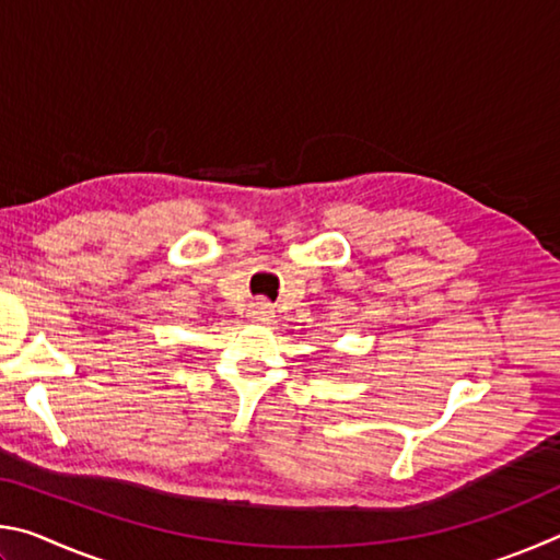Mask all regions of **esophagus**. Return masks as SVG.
<instances>
[{
    "label": "esophagus",
    "instance_id": "1",
    "mask_svg": "<svg viewBox=\"0 0 560 560\" xmlns=\"http://www.w3.org/2000/svg\"><path fill=\"white\" fill-rule=\"evenodd\" d=\"M271 314H273V311H271L269 301H254L252 308H249L252 320H269Z\"/></svg>",
    "mask_w": 560,
    "mask_h": 560
}]
</instances>
